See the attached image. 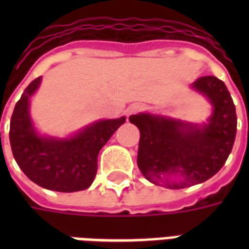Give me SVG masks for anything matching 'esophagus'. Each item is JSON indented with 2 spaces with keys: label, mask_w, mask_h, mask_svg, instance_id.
<instances>
[{
  "label": "esophagus",
  "mask_w": 249,
  "mask_h": 249,
  "mask_svg": "<svg viewBox=\"0 0 249 249\" xmlns=\"http://www.w3.org/2000/svg\"><path fill=\"white\" fill-rule=\"evenodd\" d=\"M141 109H142V106H141L140 103H133V105L129 106L128 109H126V115H128V116H130V115L138 113Z\"/></svg>",
  "instance_id": "obj_1"
}]
</instances>
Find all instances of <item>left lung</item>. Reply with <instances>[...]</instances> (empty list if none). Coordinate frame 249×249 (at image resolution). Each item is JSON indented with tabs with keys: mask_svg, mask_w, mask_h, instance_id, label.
<instances>
[{
	"mask_svg": "<svg viewBox=\"0 0 249 249\" xmlns=\"http://www.w3.org/2000/svg\"><path fill=\"white\" fill-rule=\"evenodd\" d=\"M193 86L213 105L209 124L203 128L147 113L129 117L141 133L138 168L158 186L178 190L207 181L224 166L234 146L235 105L226 85L204 76Z\"/></svg>",
	"mask_w": 249,
	"mask_h": 249,
	"instance_id": "obj_1",
	"label": "left lung"
}]
</instances>
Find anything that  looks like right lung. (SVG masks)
Masks as SVG:
<instances>
[{
	"label": "right lung",
	"mask_w": 249,
	"mask_h": 249,
	"mask_svg": "<svg viewBox=\"0 0 249 249\" xmlns=\"http://www.w3.org/2000/svg\"><path fill=\"white\" fill-rule=\"evenodd\" d=\"M41 83L33 80L17 102L10 121V144L23 173L41 187L60 193L88 189L98 169V154L125 117L94 123L71 140L37 136L28 112L29 97Z\"/></svg>",
	"instance_id": "1"
}]
</instances>
